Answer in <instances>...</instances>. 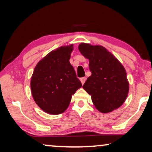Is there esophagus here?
I'll use <instances>...</instances> for the list:
<instances>
[{
	"label": "esophagus",
	"mask_w": 152,
	"mask_h": 152,
	"mask_svg": "<svg viewBox=\"0 0 152 152\" xmlns=\"http://www.w3.org/2000/svg\"><path fill=\"white\" fill-rule=\"evenodd\" d=\"M80 80L81 81V83H82V84L83 85L85 83V80H86V78H85V77H83V78H80Z\"/></svg>",
	"instance_id": "1"
}]
</instances>
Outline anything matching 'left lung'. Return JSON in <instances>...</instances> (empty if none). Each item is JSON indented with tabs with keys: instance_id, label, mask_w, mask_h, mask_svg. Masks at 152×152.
<instances>
[{
	"instance_id": "8db88e82",
	"label": "left lung",
	"mask_w": 152,
	"mask_h": 152,
	"mask_svg": "<svg viewBox=\"0 0 152 152\" xmlns=\"http://www.w3.org/2000/svg\"><path fill=\"white\" fill-rule=\"evenodd\" d=\"M78 50L89 59L91 75L83 85L96 107L102 113L112 112L125 101L129 83L125 68L104 47L81 43Z\"/></svg>"
}]
</instances>
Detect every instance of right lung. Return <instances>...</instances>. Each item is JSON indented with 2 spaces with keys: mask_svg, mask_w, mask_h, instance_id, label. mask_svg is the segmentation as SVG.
Listing matches in <instances>:
<instances>
[{
  "mask_svg": "<svg viewBox=\"0 0 152 152\" xmlns=\"http://www.w3.org/2000/svg\"><path fill=\"white\" fill-rule=\"evenodd\" d=\"M73 45L61 47L38 62L31 79L32 96L48 114H60L67 110L72 96L82 87L69 63Z\"/></svg>",
  "mask_w": 152,
  "mask_h": 152,
  "instance_id": "obj_1",
  "label": "right lung"
}]
</instances>
